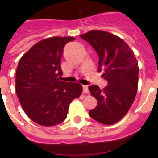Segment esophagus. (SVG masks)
Listing matches in <instances>:
<instances>
[{"mask_svg":"<svg viewBox=\"0 0 158 158\" xmlns=\"http://www.w3.org/2000/svg\"><path fill=\"white\" fill-rule=\"evenodd\" d=\"M83 93H89V87H88V85H83Z\"/></svg>","mask_w":158,"mask_h":158,"instance_id":"34e87169","label":"esophagus"}]
</instances>
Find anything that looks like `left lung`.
Instances as JSON below:
<instances>
[{
	"label": "left lung",
	"mask_w": 158,
	"mask_h": 158,
	"mask_svg": "<svg viewBox=\"0 0 158 158\" xmlns=\"http://www.w3.org/2000/svg\"><path fill=\"white\" fill-rule=\"evenodd\" d=\"M81 38L89 42L99 55L98 72L108 84L100 89L89 87L97 100L96 108L89 111L91 118L104 125H112L129 111L138 91L139 68L133 51L118 36L100 30H92Z\"/></svg>",
	"instance_id": "left-lung-1"
}]
</instances>
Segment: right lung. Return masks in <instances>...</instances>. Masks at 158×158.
Wrapping results in <instances>:
<instances>
[{"mask_svg": "<svg viewBox=\"0 0 158 158\" xmlns=\"http://www.w3.org/2000/svg\"><path fill=\"white\" fill-rule=\"evenodd\" d=\"M73 37L47 38L38 42L18 63L16 91L26 115L41 126L66 118L69 104L81 95L82 85L61 81L64 46Z\"/></svg>", "mask_w": 158, "mask_h": 158, "instance_id": "right-lung-1", "label": "right lung"}]
</instances>
